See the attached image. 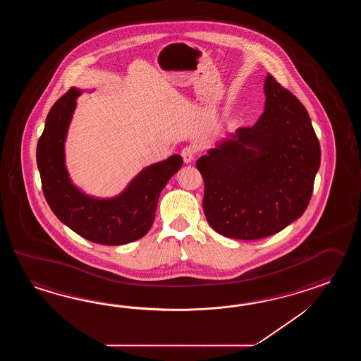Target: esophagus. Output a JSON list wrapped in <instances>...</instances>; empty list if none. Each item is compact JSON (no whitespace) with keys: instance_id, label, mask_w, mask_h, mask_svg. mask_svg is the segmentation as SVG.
<instances>
[{"instance_id":"obj_1","label":"esophagus","mask_w":361,"mask_h":361,"mask_svg":"<svg viewBox=\"0 0 361 361\" xmlns=\"http://www.w3.org/2000/svg\"><path fill=\"white\" fill-rule=\"evenodd\" d=\"M180 154H182V157H183L184 162H185V164H190V162L193 161V159H195V156H196V148L193 146L184 147Z\"/></svg>"}]
</instances>
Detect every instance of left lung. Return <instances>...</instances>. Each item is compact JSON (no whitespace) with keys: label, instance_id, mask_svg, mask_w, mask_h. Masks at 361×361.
<instances>
[{"label":"left lung","instance_id":"left-lung-1","mask_svg":"<svg viewBox=\"0 0 361 361\" xmlns=\"http://www.w3.org/2000/svg\"><path fill=\"white\" fill-rule=\"evenodd\" d=\"M264 94L259 120L196 162L207 223L226 238L275 235L305 213L314 191L322 152L306 108L269 73Z\"/></svg>","mask_w":361,"mask_h":361}]
</instances>
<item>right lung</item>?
Returning a JSON list of instances; mask_svg holds the SVG:
<instances>
[{"instance_id":"1","label":"right lung","mask_w":361,"mask_h":361,"mask_svg":"<svg viewBox=\"0 0 361 361\" xmlns=\"http://www.w3.org/2000/svg\"><path fill=\"white\" fill-rule=\"evenodd\" d=\"M80 89L71 87L50 109L37 143V166L47 204L77 235L97 244L123 245L143 238L154 221L164 187L183 159L173 154L142 170L114 199H94L71 182L64 164V140Z\"/></svg>"}]
</instances>
